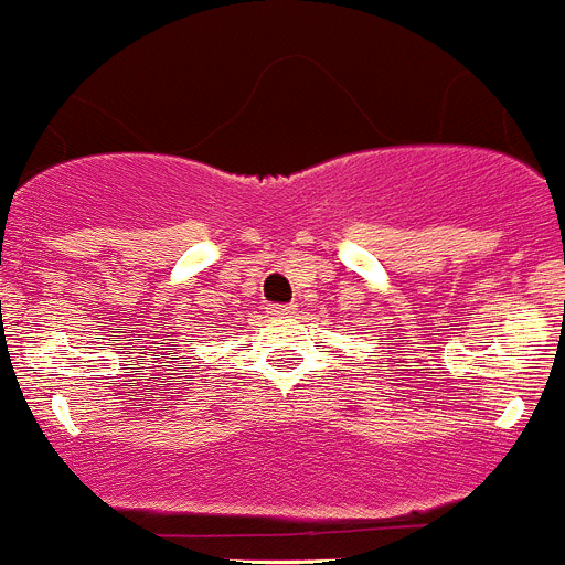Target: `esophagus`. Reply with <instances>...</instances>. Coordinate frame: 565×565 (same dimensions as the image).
I'll list each match as a JSON object with an SVG mask.
<instances>
[{
  "mask_svg": "<svg viewBox=\"0 0 565 565\" xmlns=\"http://www.w3.org/2000/svg\"><path fill=\"white\" fill-rule=\"evenodd\" d=\"M269 312L271 316H290V312H296V305H271Z\"/></svg>",
  "mask_w": 565,
  "mask_h": 565,
  "instance_id": "obj_1",
  "label": "esophagus"
}]
</instances>
